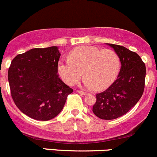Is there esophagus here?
I'll return each instance as SVG.
<instances>
[{"label": "esophagus", "mask_w": 157, "mask_h": 157, "mask_svg": "<svg viewBox=\"0 0 157 157\" xmlns=\"http://www.w3.org/2000/svg\"><path fill=\"white\" fill-rule=\"evenodd\" d=\"M77 92H78V94H82V95H87L88 94V93H87V92H85V91H83V90H77Z\"/></svg>", "instance_id": "1"}]
</instances>
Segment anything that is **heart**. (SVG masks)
I'll return each instance as SVG.
<instances>
[{
	"label": "heart",
	"instance_id": "b5f03b06",
	"mask_svg": "<svg viewBox=\"0 0 157 157\" xmlns=\"http://www.w3.org/2000/svg\"><path fill=\"white\" fill-rule=\"evenodd\" d=\"M120 59L112 50H103L94 46H81L72 50L69 59L58 62L59 76L67 85H72L84 74L83 84L95 90L106 89L117 77Z\"/></svg>",
	"mask_w": 157,
	"mask_h": 157
}]
</instances>
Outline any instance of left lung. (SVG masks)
I'll return each mask as SVG.
<instances>
[{
	"label": "left lung",
	"mask_w": 157,
	"mask_h": 157,
	"mask_svg": "<svg viewBox=\"0 0 157 157\" xmlns=\"http://www.w3.org/2000/svg\"><path fill=\"white\" fill-rule=\"evenodd\" d=\"M113 48L121 62L117 79L105 91L97 94L93 113L101 119H115L127 113L141 98L146 67L138 54L123 46L106 44Z\"/></svg>",
	"instance_id": "obj_1"
}]
</instances>
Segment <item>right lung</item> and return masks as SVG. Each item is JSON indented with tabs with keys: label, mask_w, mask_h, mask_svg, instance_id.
Wrapping results in <instances>:
<instances>
[{
	"label": "right lung",
	"mask_w": 157,
	"mask_h": 157,
	"mask_svg": "<svg viewBox=\"0 0 157 157\" xmlns=\"http://www.w3.org/2000/svg\"><path fill=\"white\" fill-rule=\"evenodd\" d=\"M59 56L58 47L33 48L11 62L8 70L11 96L21 112L32 119H54L73 91L57 75Z\"/></svg>",
	"instance_id": "obj_1"
}]
</instances>
